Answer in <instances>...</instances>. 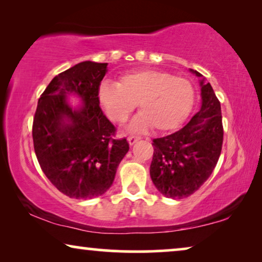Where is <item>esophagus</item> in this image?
Listing matches in <instances>:
<instances>
[{"label":"esophagus","instance_id":"obj_1","mask_svg":"<svg viewBox=\"0 0 262 262\" xmlns=\"http://www.w3.org/2000/svg\"><path fill=\"white\" fill-rule=\"evenodd\" d=\"M138 141H139V137H137V136H130V137H127V142L130 145H134L135 143Z\"/></svg>","mask_w":262,"mask_h":262}]
</instances>
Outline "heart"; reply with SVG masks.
I'll return each instance as SVG.
<instances>
[{
	"label": "heart",
	"instance_id": "obj_1",
	"mask_svg": "<svg viewBox=\"0 0 262 262\" xmlns=\"http://www.w3.org/2000/svg\"><path fill=\"white\" fill-rule=\"evenodd\" d=\"M98 98L107 117L118 124L126 121L138 103L142 114L131 121V131H143L151 125L157 131H170L187 119L194 89L185 77L144 69L125 74L119 84L103 82Z\"/></svg>",
	"mask_w": 262,
	"mask_h": 262
}]
</instances>
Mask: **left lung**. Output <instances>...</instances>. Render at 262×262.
Wrapping results in <instances>:
<instances>
[{
  "instance_id": "8db88e82",
  "label": "left lung",
  "mask_w": 262,
  "mask_h": 262,
  "mask_svg": "<svg viewBox=\"0 0 262 262\" xmlns=\"http://www.w3.org/2000/svg\"><path fill=\"white\" fill-rule=\"evenodd\" d=\"M189 71L199 78V111L181 130L152 143L150 177L161 194L171 199L187 198L209 179L223 144L221 103L206 78Z\"/></svg>"
}]
</instances>
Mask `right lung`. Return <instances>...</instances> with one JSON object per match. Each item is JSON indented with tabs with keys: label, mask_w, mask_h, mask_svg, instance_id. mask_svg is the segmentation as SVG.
I'll list each match as a JSON object with an SVG mask.
<instances>
[{
	"label": "right lung",
	"mask_w": 262,
	"mask_h": 262,
	"mask_svg": "<svg viewBox=\"0 0 262 262\" xmlns=\"http://www.w3.org/2000/svg\"><path fill=\"white\" fill-rule=\"evenodd\" d=\"M107 63L85 60L52 78L38 101L33 144L38 162L55 187L70 198L92 199L112 186L128 151L126 139L103 116L98 98ZM77 98L78 104L69 99Z\"/></svg>",
	"instance_id": "add662e5"
}]
</instances>
